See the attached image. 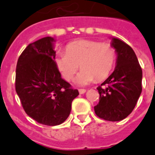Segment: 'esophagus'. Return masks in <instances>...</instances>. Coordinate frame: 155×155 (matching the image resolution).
<instances>
[{
	"mask_svg": "<svg viewBox=\"0 0 155 155\" xmlns=\"http://www.w3.org/2000/svg\"><path fill=\"white\" fill-rule=\"evenodd\" d=\"M78 91H79V94H84V93H86V91L85 90V89H79Z\"/></svg>",
	"mask_w": 155,
	"mask_h": 155,
	"instance_id": "obj_1",
	"label": "esophagus"
}]
</instances>
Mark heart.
Segmentation results:
<instances>
[{"mask_svg":"<svg viewBox=\"0 0 155 155\" xmlns=\"http://www.w3.org/2000/svg\"><path fill=\"white\" fill-rule=\"evenodd\" d=\"M116 57L115 48L110 44L81 39L67 44L65 52H57L55 62L66 81H72L81 68L77 83L84 86L95 79L107 78L113 69Z\"/></svg>","mask_w":155,"mask_h":155,"instance_id":"obj_1","label":"heart"}]
</instances>
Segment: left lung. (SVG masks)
<instances>
[{"instance_id":"obj_1","label":"left lung","mask_w":155,"mask_h":155,"mask_svg":"<svg viewBox=\"0 0 155 155\" xmlns=\"http://www.w3.org/2000/svg\"><path fill=\"white\" fill-rule=\"evenodd\" d=\"M111 46L117 55L113 73L99 86V102L94 112L99 118L109 121H120L126 118L136 106L141 95L142 70L131 47L112 38Z\"/></svg>"}]
</instances>
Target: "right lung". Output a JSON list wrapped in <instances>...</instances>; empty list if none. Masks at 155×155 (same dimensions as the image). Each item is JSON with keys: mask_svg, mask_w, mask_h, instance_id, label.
Here are the masks:
<instances>
[{"mask_svg": "<svg viewBox=\"0 0 155 155\" xmlns=\"http://www.w3.org/2000/svg\"><path fill=\"white\" fill-rule=\"evenodd\" d=\"M51 37L30 44L17 63L15 89L22 107L38 123L55 126L69 117L78 90L61 78Z\"/></svg>", "mask_w": 155, "mask_h": 155, "instance_id": "1", "label": "right lung"}]
</instances>
